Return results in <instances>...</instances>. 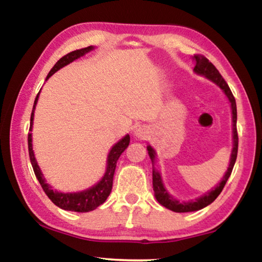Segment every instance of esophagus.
<instances>
[{"label":"esophagus","mask_w":262,"mask_h":262,"mask_svg":"<svg viewBox=\"0 0 262 262\" xmlns=\"http://www.w3.org/2000/svg\"><path fill=\"white\" fill-rule=\"evenodd\" d=\"M134 135L136 136V138L143 139L145 138V132H143V129H141V128H138V129L134 132Z\"/></svg>","instance_id":"esophagus-1"}]
</instances>
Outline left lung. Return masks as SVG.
Returning <instances> with one entry per match:
<instances>
[{
	"mask_svg": "<svg viewBox=\"0 0 262 262\" xmlns=\"http://www.w3.org/2000/svg\"><path fill=\"white\" fill-rule=\"evenodd\" d=\"M193 61L196 62V66H194L193 72L196 75L204 76L206 79H209L210 82H212L215 85L220 88L221 90L223 91V94L226 95L228 101L230 103V109H231V126H233V149H231L230 153V160L229 165H228V168L222 179L220 180L219 184L211 189L208 192H205L203 196L196 198V200L187 201V202H180L176 200L174 197L172 196L171 193L168 192L165 187L163 183V178H161V173L156 168V163H157V153L154 148L150 145L147 146V150H148V156L150 158V161H152L153 165V191L154 196H156L157 201L159 203L174 212H191V211H197V210H201L211 204L213 201L219 197V194L222 192L224 185H226L228 178H229L231 174V171H233V167L235 165V161H236L237 157V146H238V138H237V130H236V121H237V112H236V102H235V98L231 91L228 86L226 80L223 79V77L220 75L219 70H217L215 66H213L211 62H210L208 59L202 56H193L192 57Z\"/></svg>",
	"mask_w": 262,
	"mask_h": 262,
	"instance_id": "1",
	"label": "left lung"
}]
</instances>
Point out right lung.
Here are the masks:
<instances>
[{
	"label": "right lung",
	"instance_id": "add662e5",
	"mask_svg": "<svg viewBox=\"0 0 262 262\" xmlns=\"http://www.w3.org/2000/svg\"><path fill=\"white\" fill-rule=\"evenodd\" d=\"M94 50H95L94 46H89V47H85V49L77 50V51H73V52L68 53L66 56L59 59V60L56 62V65L51 69V71L49 72V75H47L45 80H47L51 76L54 75L58 70H60L61 68H64V66L69 65L70 62L75 61L76 59L85 56L86 53H89ZM39 95H40V91L39 94L36 95L34 105H33L29 132L33 130L34 112H35L36 103H38V99H39ZM129 141H130L129 134L124 135L122 139L119 140V141H117L109 150L108 158H106L105 172H104V176L101 178V180H99L98 183H96L95 185L89 187V189L77 191V192H59L57 190H53L50 184H47L45 176L42 174L41 168H40V166L38 165V161L35 159L34 150H33L32 133H29L28 134V152H29V159H31V164L33 166V169H34L36 179L39 180L40 185H41L43 191H45L47 197H49L54 204L59 206L60 209L68 210V211L89 212V211H93V210H95L97 206L104 203L106 198L109 197V194L112 192V189H113V179H114V173H115V168H116V163L117 160H119V158L121 157V154L124 152V149L127 148L128 145H129Z\"/></svg>",
	"mask_w": 262,
	"mask_h": 262
}]
</instances>
